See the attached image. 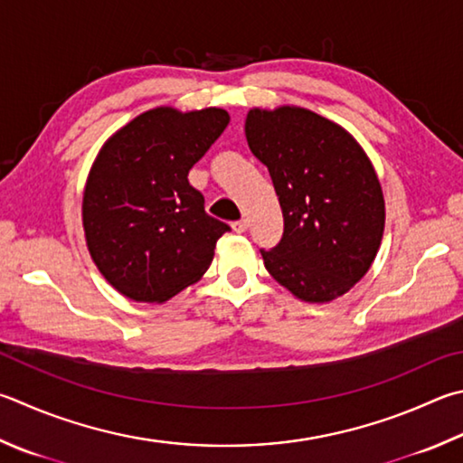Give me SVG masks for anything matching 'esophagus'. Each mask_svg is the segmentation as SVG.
<instances>
[{
	"label": "esophagus",
	"instance_id": "1",
	"mask_svg": "<svg viewBox=\"0 0 463 463\" xmlns=\"http://www.w3.org/2000/svg\"><path fill=\"white\" fill-rule=\"evenodd\" d=\"M247 226H249V222L245 221V218H241V221H237V222H234L232 224V229H234V232H245L247 231Z\"/></svg>",
	"mask_w": 463,
	"mask_h": 463
}]
</instances>
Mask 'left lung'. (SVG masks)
Instances as JSON below:
<instances>
[{
  "instance_id": "1",
  "label": "left lung",
  "mask_w": 463,
  "mask_h": 463,
  "mask_svg": "<svg viewBox=\"0 0 463 463\" xmlns=\"http://www.w3.org/2000/svg\"><path fill=\"white\" fill-rule=\"evenodd\" d=\"M249 149L267 165L283 237L260 249L275 281L304 301H332L371 269L384 231V200L371 159L348 131L307 109H250Z\"/></svg>"
}]
</instances>
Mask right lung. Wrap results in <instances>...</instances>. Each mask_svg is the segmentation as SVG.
I'll use <instances>...</instances> for the list:
<instances>
[{"mask_svg": "<svg viewBox=\"0 0 463 463\" xmlns=\"http://www.w3.org/2000/svg\"><path fill=\"white\" fill-rule=\"evenodd\" d=\"M224 109L159 107L125 125L90 167L82 224L99 271L125 298L162 304L206 273L231 226L204 210L188 172L221 137Z\"/></svg>", "mask_w": 463, "mask_h": 463, "instance_id": "1", "label": "right lung"}]
</instances>
